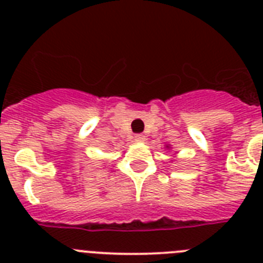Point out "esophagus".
Segmentation results:
<instances>
[{
    "mask_svg": "<svg viewBox=\"0 0 263 263\" xmlns=\"http://www.w3.org/2000/svg\"><path fill=\"white\" fill-rule=\"evenodd\" d=\"M145 136H142V134H137V136H134V141L138 143H142L145 142Z\"/></svg>",
    "mask_w": 263,
    "mask_h": 263,
    "instance_id": "34e87169",
    "label": "esophagus"
}]
</instances>
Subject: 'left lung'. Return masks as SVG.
I'll return each mask as SVG.
<instances>
[{"mask_svg":"<svg viewBox=\"0 0 263 263\" xmlns=\"http://www.w3.org/2000/svg\"><path fill=\"white\" fill-rule=\"evenodd\" d=\"M166 147H167V148H170V146H166Z\"/></svg>","mask_w":263,"mask_h":263,"instance_id":"left-lung-1","label":"left lung"}]
</instances>
